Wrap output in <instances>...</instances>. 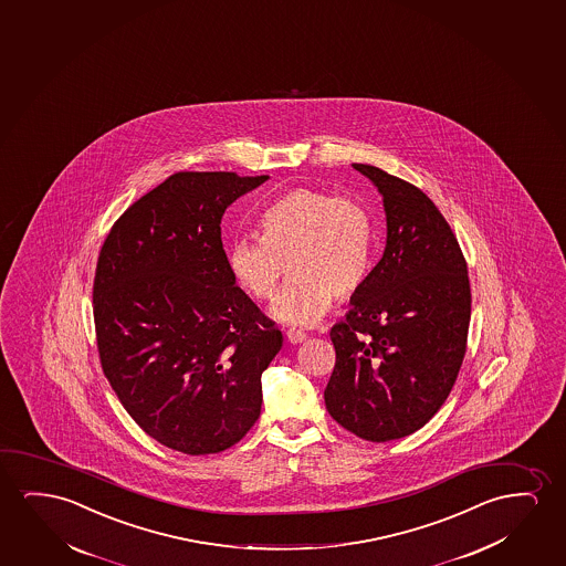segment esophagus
I'll return each mask as SVG.
<instances>
[{
  "instance_id": "34e87169",
  "label": "esophagus",
  "mask_w": 566,
  "mask_h": 566,
  "mask_svg": "<svg viewBox=\"0 0 566 566\" xmlns=\"http://www.w3.org/2000/svg\"><path fill=\"white\" fill-rule=\"evenodd\" d=\"M285 335H287V339L289 342L291 343H303L304 339H306V334H304V332H301V329H295V327H293V329H287V332H285Z\"/></svg>"
}]
</instances>
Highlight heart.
I'll return each mask as SVG.
<instances>
[{
    "instance_id": "heart-1",
    "label": "heart",
    "mask_w": 566,
    "mask_h": 566,
    "mask_svg": "<svg viewBox=\"0 0 566 566\" xmlns=\"http://www.w3.org/2000/svg\"><path fill=\"white\" fill-rule=\"evenodd\" d=\"M375 219L357 198L295 188L260 217V240L229 248L232 279L258 303H270L291 268L295 283L271 314L291 326H314L334 296L347 301L367 283L375 252Z\"/></svg>"
}]
</instances>
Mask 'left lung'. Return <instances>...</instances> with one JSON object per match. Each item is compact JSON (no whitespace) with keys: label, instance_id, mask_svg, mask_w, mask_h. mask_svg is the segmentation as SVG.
<instances>
[{"label":"left lung","instance_id":"obj_1","mask_svg":"<svg viewBox=\"0 0 566 566\" xmlns=\"http://www.w3.org/2000/svg\"><path fill=\"white\" fill-rule=\"evenodd\" d=\"M382 193V260L350 311L329 332L335 367L324 399L358 438L388 442L434 417L454 388L468 349V263L447 219L417 186L353 165Z\"/></svg>","mask_w":566,"mask_h":566}]
</instances>
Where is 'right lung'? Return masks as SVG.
Here are the masks:
<instances>
[{
    "instance_id": "add662e5",
    "label": "right lung",
    "mask_w": 566,
    "mask_h": 566,
    "mask_svg": "<svg viewBox=\"0 0 566 566\" xmlns=\"http://www.w3.org/2000/svg\"><path fill=\"white\" fill-rule=\"evenodd\" d=\"M268 176L176 172L132 203L104 240L96 349L119 403L163 447L223 452L254 427L262 373L283 334L237 287L224 209Z\"/></svg>"
}]
</instances>
